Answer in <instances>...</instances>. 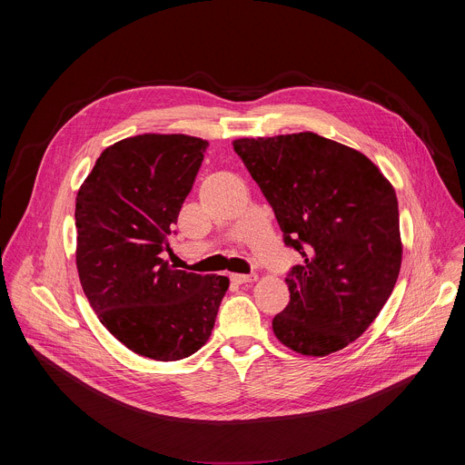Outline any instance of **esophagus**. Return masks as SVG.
<instances>
[{
  "instance_id": "obj_1",
  "label": "esophagus",
  "mask_w": 465,
  "mask_h": 465,
  "mask_svg": "<svg viewBox=\"0 0 465 465\" xmlns=\"http://www.w3.org/2000/svg\"><path fill=\"white\" fill-rule=\"evenodd\" d=\"M230 280L237 285H242V283H252L257 280V274H232Z\"/></svg>"
}]
</instances>
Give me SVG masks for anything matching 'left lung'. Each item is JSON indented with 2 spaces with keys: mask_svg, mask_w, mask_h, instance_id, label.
Masks as SVG:
<instances>
[{
  "mask_svg": "<svg viewBox=\"0 0 465 465\" xmlns=\"http://www.w3.org/2000/svg\"><path fill=\"white\" fill-rule=\"evenodd\" d=\"M302 257L274 316L282 344L323 357L359 339L390 298L401 269L400 210L391 183L362 153L314 132L233 142Z\"/></svg>",
  "mask_w": 465,
  "mask_h": 465,
  "instance_id": "8db88e82",
  "label": "left lung"
}]
</instances>
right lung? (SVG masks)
Listing matches in <instances>:
<instances>
[{
  "label": "right lung",
  "mask_w": 465,
  "mask_h": 465,
  "mask_svg": "<svg viewBox=\"0 0 465 465\" xmlns=\"http://www.w3.org/2000/svg\"><path fill=\"white\" fill-rule=\"evenodd\" d=\"M208 145L183 134L121 140L101 153L77 193L83 291L121 344L154 361L201 350L230 285L162 259Z\"/></svg>",
  "instance_id": "1"
}]
</instances>
